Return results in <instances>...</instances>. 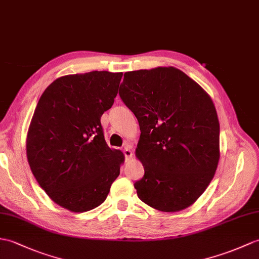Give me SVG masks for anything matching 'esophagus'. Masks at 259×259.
I'll return each instance as SVG.
<instances>
[{"label": "esophagus", "instance_id": "1", "mask_svg": "<svg viewBox=\"0 0 259 259\" xmlns=\"http://www.w3.org/2000/svg\"><path fill=\"white\" fill-rule=\"evenodd\" d=\"M122 152L124 154V158L125 159H130L132 157V151L130 150L129 146H124V149L122 150Z\"/></svg>", "mask_w": 259, "mask_h": 259}]
</instances>
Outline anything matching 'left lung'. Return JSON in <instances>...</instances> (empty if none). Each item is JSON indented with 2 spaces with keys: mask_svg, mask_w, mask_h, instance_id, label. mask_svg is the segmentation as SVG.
Masks as SVG:
<instances>
[{
  "mask_svg": "<svg viewBox=\"0 0 259 259\" xmlns=\"http://www.w3.org/2000/svg\"><path fill=\"white\" fill-rule=\"evenodd\" d=\"M140 125L136 155L144 176L134 185L162 212L189 207L212 181L220 159V123L211 97L174 67L128 71L119 88Z\"/></svg>",
  "mask_w": 259,
  "mask_h": 259,
  "instance_id": "8db88e82",
  "label": "left lung"
}]
</instances>
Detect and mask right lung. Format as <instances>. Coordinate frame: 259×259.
<instances>
[{
    "instance_id": "right-lung-1",
    "label": "right lung",
    "mask_w": 259,
    "mask_h": 259,
    "mask_svg": "<svg viewBox=\"0 0 259 259\" xmlns=\"http://www.w3.org/2000/svg\"><path fill=\"white\" fill-rule=\"evenodd\" d=\"M122 73L90 71L54 80L29 124L26 154L36 181L58 205L87 212L104 203L124 158L107 146L100 118Z\"/></svg>"
}]
</instances>
